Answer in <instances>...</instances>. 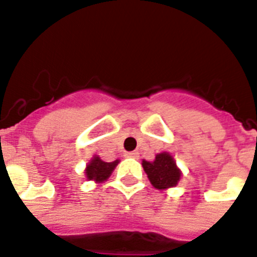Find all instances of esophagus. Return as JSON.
Wrapping results in <instances>:
<instances>
[{"label":"esophagus","mask_w":257,"mask_h":257,"mask_svg":"<svg viewBox=\"0 0 257 257\" xmlns=\"http://www.w3.org/2000/svg\"><path fill=\"white\" fill-rule=\"evenodd\" d=\"M125 156H126V158H133V159H138L140 154H138L137 151H132V153H126Z\"/></svg>","instance_id":"34e87169"}]
</instances>
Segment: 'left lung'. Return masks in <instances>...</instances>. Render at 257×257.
Returning <instances> with one entry per match:
<instances>
[{"label": "left lung", "mask_w": 257, "mask_h": 257, "mask_svg": "<svg viewBox=\"0 0 257 257\" xmlns=\"http://www.w3.org/2000/svg\"><path fill=\"white\" fill-rule=\"evenodd\" d=\"M142 167L151 185L160 191L177 186L181 180V169L177 167L173 156L167 151L156 154L153 162H147L144 159Z\"/></svg>", "instance_id": "obj_1"}]
</instances>
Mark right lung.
Here are the masks:
<instances>
[{
  "label": "right lung",
  "mask_w": 257,
  "mask_h": 257,
  "mask_svg": "<svg viewBox=\"0 0 257 257\" xmlns=\"http://www.w3.org/2000/svg\"><path fill=\"white\" fill-rule=\"evenodd\" d=\"M119 159H116L111 163H107L102 160L98 155H94L89 160L85 167V171H84L86 180L94 181L95 184H102V182L107 181L113 169L119 164Z\"/></svg>",
  "instance_id": "right-lung-1"
}]
</instances>
